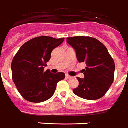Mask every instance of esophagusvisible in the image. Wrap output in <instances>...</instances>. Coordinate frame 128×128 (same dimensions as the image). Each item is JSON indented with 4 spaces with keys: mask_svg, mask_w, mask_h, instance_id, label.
Returning a JSON list of instances; mask_svg holds the SVG:
<instances>
[{
    "mask_svg": "<svg viewBox=\"0 0 128 128\" xmlns=\"http://www.w3.org/2000/svg\"><path fill=\"white\" fill-rule=\"evenodd\" d=\"M70 77H71V76H69V74H66V75H65V78H67V79H69V78H70Z\"/></svg>",
    "mask_w": 128,
    "mask_h": 128,
    "instance_id": "1",
    "label": "esophagus"
}]
</instances>
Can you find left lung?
<instances>
[{"label":"left lung","instance_id":"8db88e82","mask_svg":"<svg viewBox=\"0 0 128 128\" xmlns=\"http://www.w3.org/2000/svg\"><path fill=\"white\" fill-rule=\"evenodd\" d=\"M67 42L75 50L78 62L86 65L83 69L84 78L76 77L78 86L72 91L86 100L100 98L114 81L115 64L107 48L100 41L88 36L67 38Z\"/></svg>","mask_w":128,"mask_h":128}]
</instances>
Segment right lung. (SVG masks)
I'll return each mask as SVG.
<instances>
[{
  "instance_id": "1",
  "label": "right lung",
  "mask_w": 128,
  "mask_h": 128,
  "mask_svg": "<svg viewBox=\"0 0 128 128\" xmlns=\"http://www.w3.org/2000/svg\"><path fill=\"white\" fill-rule=\"evenodd\" d=\"M64 38L46 36L30 40L20 47L11 63L12 80L24 98L32 102H42L50 98L65 73L44 71L54 49L63 43Z\"/></svg>"
}]
</instances>
